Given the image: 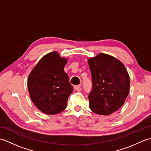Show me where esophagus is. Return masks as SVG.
Listing matches in <instances>:
<instances>
[{"label": "esophagus", "instance_id": "34e87169", "mask_svg": "<svg viewBox=\"0 0 151 151\" xmlns=\"http://www.w3.org/2000/svg\"><path fill=\"white\" fill-rule=\"evenodd\" d=\"M75 89L76 91H81L82 90V88L81 85H78V86H75Z\"/></svg>", "mask_w": 151, "mask_h": 151}]
</instances>
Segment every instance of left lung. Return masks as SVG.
I'll return each instance as SVG.
<instances>
[{
  "label": "left lung",
  "mask_w": 151,
  "mask_h": 151,
  "mask_svg": "<svg viewBox=\"0 0 151 151\" xmlns=\"http://www.w3.org/2000/svg\"><path fill=\"white\" fill-rule=\"evenodd\" d=\"M88 61L93 82L89 108L95 114L110 115L124 104L129 95V73L121 61L109 54L100 53Z\"/></svg>",
  "instance_id": "obj_1"
}]
</instances>
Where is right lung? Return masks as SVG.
<instances>
[{"label": "right lung", "instance_id": "add662e5", "mask_svg": "<svg viewBox=\"0 0 151 151\" xmlns=\"http://www.w3.org/2000/svg\"><path fill=\"white\" fill-rule=\"evenodd\" d=\"M67 62L54 51L41 58L29 74L27 84L30 98L44 114H57L67 107L73 90L63 69Z\"/></svg>", "mask_w": 151, "mask_h": 151}]
</instances>
